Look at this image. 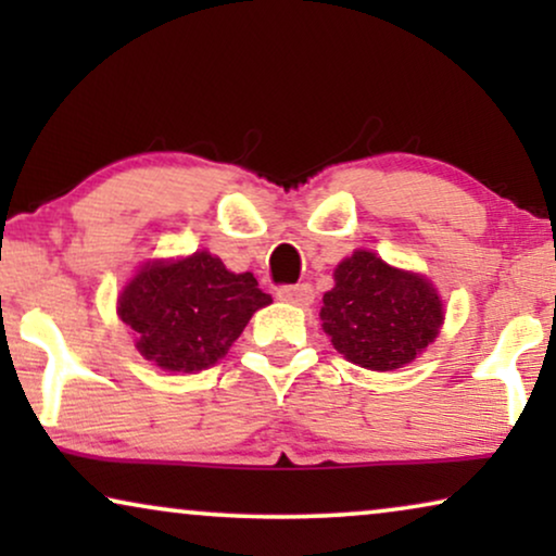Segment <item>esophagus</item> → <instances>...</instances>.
Masks as SVG:
<instances>
[{
	"mask_svg": "<svg viewBox=\"0 0 556 556\" xmlns=\"http://www.w3.org/2000/svg\"><path fill=\"white\" fill-rule=\"evenodd\" d=\"M278 299L286 303H293V306H308L314 301V288L308 283H295V286H280Z\"/></svg>",
	"mask_w": 556,
	"mask_h": 556,
	"instance_id": "34e87169",
	"label": "esophagus"
}]
</instances>
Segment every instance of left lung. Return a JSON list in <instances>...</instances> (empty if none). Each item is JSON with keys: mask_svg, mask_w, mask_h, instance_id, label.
<instances>
[{"mask_svg": "<svg viewBox=\"0 0 556 556\" xmlns=\"http://www.w3.org/2000/svg\"><path fill=\"white\" fill-rule=\"evenodd\" d=\"M324 295L321 326L339 354L359 367L387 371L413 362L443 324V303L428 280L390 268L356 250L333 270Z\"/></svg>", "mask_w": 556, "mask_h": 556, "instance_id": "8db88e82", "label": "left lung"}]
</instances>
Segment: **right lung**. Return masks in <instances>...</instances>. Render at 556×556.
<instances>
[{
	"mask_svg": "<svg viewBox=\"0 0 556 556\" xmlns=\"http://www.w3.org/2000/svg\"><path fill=\"white\" fill-rule=\"evenodd\" d=\"M270 301L253 273H230L219 257L194 253L143 265L121 293L118 316L147 359L169 371H200L223 359Z\"/></svg>",
	"mask_w": 556,
	"mask_h": 556,
	"instance_id": "right-lung-1",
	"label": "right lung"
}]
</instances>
